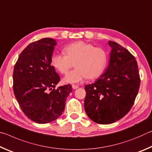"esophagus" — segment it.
I'll return each mask as SVG.
<instances>
[{
  "instance_id": "34e87169",
  "label": "esophagus",
  "mask_w": 152,
  "mask_h": 152,
  "mask_svg": "<svg viewBox=\"0 0 152 152\" xmlns=\"http://www.w3.org/2000/svg\"><path fill=\"white\" fill-rule=\"evenodd\" d=\"M72 88L74 89H77L79 87L78 85H75V84H72Z\"/></svg>"
}]
</instances>
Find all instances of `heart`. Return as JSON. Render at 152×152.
<instances>
[{"label":"heart","instance_id":"obj_1","mask_svg":"<svg viewBox=\"0 0 152 152\" xmlns=\"http://www.w3.org/2000/svg\"><path fill=\"white\" fill-rule=\"evenodd\" d=\"M65 53H54L51 62L59 72L65 74L76 62V69L64 77L66 83H79L88 78H96L106 68L108 55L103 48L91 43L76 42L64 48Z\"/></svg>","mask_w":152,"mask_h":152}]
</instances>
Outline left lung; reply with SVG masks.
Instances as JSON below:
<instances>
[{
	"label": "left lung",
	"instance_id": "8db88e82",
	"mask_svg": "<svg viewBox=\"0 0 152 152\" xmlns=\"http://www.w3.org/2000/svg\"><path fill=\"white\" fill-rule=\"evenodd\" d=\"M112 48L109 64L97 80L84 86V109L99 124H110L127 114L134 103L140 86L135 58L127 49L109 41Z\"/></svg>",
	"mask_w": 152,
	"mask_h": 152
}]
</instances>
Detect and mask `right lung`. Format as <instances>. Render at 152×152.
<instances>
[{
  "label": "right lung",
  "mask_w": 152,
  "mask_h": 152,
  "mask_svg": "<svg viewBox=\"0 0 152 152\" xmlns=\"http://www.w3.org/2000/svg\"><path fill=\"white\" fill-rule=\"evenodd\" d=\"M56 40L43 38L31 43L20 53L13 70V91L20 107L33 121L41 124L60 116L70 84L55 88L60 80L51 64Z\"/></svg>",
  "instance_id": "obj_1"
}]
</instances>
